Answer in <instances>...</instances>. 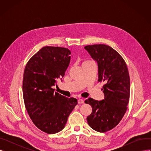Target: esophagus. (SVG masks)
<instances>
[{"label": "esophagus", "instance_id": "esophagus-1", "mask_svg": "<svg viewBox=\"0 0 151 151\" xmlns=\"http://www.w3.org/2000/svg\"><path fill=\"white\" fill-rule=\"evenodd\" d=\"M78 104H84V100L82 99H79L78 100Z\"/></svg>", "mask_w": 151, "mask_h": 151}]
</instances>
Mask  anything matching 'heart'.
<instances>
[{
    "mask_svg": "<svg viewBox=\"0 0 151 151\" xmlns=\"http://www.w3.org/2000/svg\"><path fill=\"white\" fill-rule=\"evenodd\" d=\"M86 62H88V61H86Z\"/></svg>",
    "mask_w": 151,
    "mask_h": 151,
    "instance_id": "obj_1",
    "label": "heart"
}]
</instances>
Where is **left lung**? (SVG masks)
Segmentation results:
<instances>
[{"label": "left lung", "instance_id": "1", "mask_svg": "<svg viewBox=\"0 0 151 151\" xmlns=\"http://www.w3.org/2000/svg\"><path fill=\"white\" fill-rule=\"evenodd\" d=\"M84 49L97 62L98 81L105 83L104 100H85L92 108L87 121L94 130L106 132L120 122L127 109L130 89L128 68L121 55L108 45H88Z\"/></svg>", "mask_w": 151, "mask_h": 151}]
</instances>
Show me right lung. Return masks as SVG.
I'll list each match as a JSON object with an SVG mask.
<instances>
[{
  "mask_svg": "<svg viewBox=\"0 0 151 151\" xmlns=\"http://www.w3.org/2000/svg\"><path fill=\"white\" fill-rule=\"evenodd\" d=\"M70 51L65 47L45 46L27 63L22 93L27 111L42 131L56 133L65 127L68 116L78 104L55 92L57 80L63 77L70 62Z\"/></svg>",
  "mask_w": 151,
  "mask_h": 151,
  "instance_id": "obj_1",
  "label": "right lung"
}]
</instances>
